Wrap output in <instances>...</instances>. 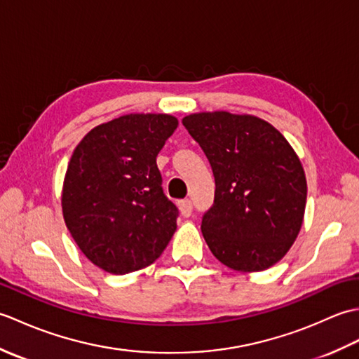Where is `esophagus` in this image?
Here are the masks:
<instances>
[{
  "label": "esophagus",
  "instance_id": "obj_1",
  "mask_svg": "<svg viewBox=\"0 0 359 359\" xmlns=\"http://www.w3.org/2000/svg\"><path fill=\"white\" fill-rule=\"evenodd\" d=\"M179 210H180L182 216H184V217L191 216V212H193V203H191V201L187 199V201L179 202Z\"/></svg>",
  "mask_w": 359,
  "mask_h": 359
}]
</instances>
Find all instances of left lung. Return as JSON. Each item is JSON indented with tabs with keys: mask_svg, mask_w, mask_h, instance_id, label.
Segmentation results:
<instances>
[{
	"mask_svg": "<svg viewBox=\"0 0 359 359\" xmlns=\"http://www.w3.org/2000/svg\"><path fill=\"white\" fill-rule=\"evenodd\" d=\"M182 123L215 174V203L201 226L211 253L231 270L270 269L302 226L307 180L299 157L276 128L248 114L197 112Z\"/></svg>",
	"mask_w": 359,
	"mask_h": 359,
	"instance_id": "8db88e82",
	"label": "left lung"
}]
</instances>
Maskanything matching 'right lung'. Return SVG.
Instances as JSON below:
<instances>
[{
  "mask_svg": "<svg viewBox=\"0 0 359 359\" xmlns=\"http://www.w3.org/2000/svg\"><path fill=\"white\" fill-rule=\"evenodd\" d=\"M179 121L128 114L102 123L74 149L63 182L67 230L98 269L126 274L151 265L177 228L156 157Z\"/></svg>",
  "mask_w": 359,
  "mask_h": 359,
  "instance_id": "add662e5",
  "label": "right lung"
}]
</instances>
